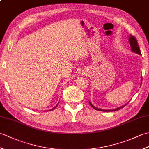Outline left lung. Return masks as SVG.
<instances>
[{
    "instance_id": "left-lung-1",
    "label": "left lung",
    "mask_w": 149,
    "mask_h": 149,
    "mask_svg": "<svg viewBox=\"0 0 149 149\" xmlns=\"http://www.w3.org/2000/svg\"><path fill=\"white\" fill-rule=\"evenodd\" d=\"M129 42H130V45H131V50H132V51L138 54L141 55V51H140V47H139L138 46V41L136 39V38L134 36L131 35V34H130V36H129ZM142 81V80H141ZM142 83V82H141ZM90 102V106L93 107V109H96L97 111H118V109L122 108V107H125L126 106V104L124 106H123L122 107H118V108H116L115 109H112V110H104V109H100L99 108H97V107H95V106H93L92 104H91Z\"/></svg>"
}]
</instances>
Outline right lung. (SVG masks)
<instances>
[{"label": "right lung", "mask_w": 149, "mask_h": 149, "mask_svg": "<svg viewBox=\"0 0 149 149\" xmlns=\"http://www.w3.org/2000/svg\"><path fill=\"white\" fill-rule=\"evenodd\" d=\"M58 104H57V105H56V106H58ZM56 106L55 107H56ZM55 107H54V108H53V109H50V110H53V109H55Z\"/></svg>", "instance_id": "obj_1"}]
</instances>
